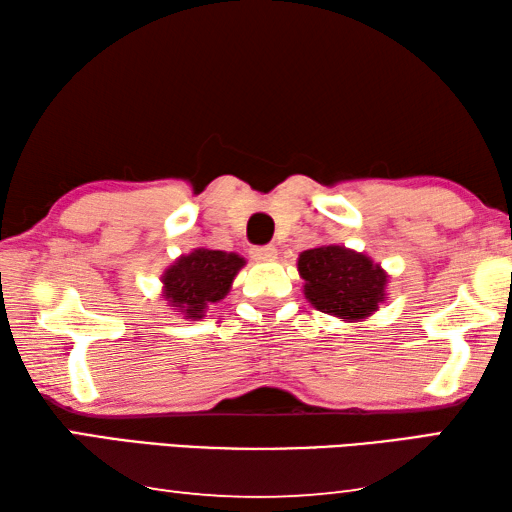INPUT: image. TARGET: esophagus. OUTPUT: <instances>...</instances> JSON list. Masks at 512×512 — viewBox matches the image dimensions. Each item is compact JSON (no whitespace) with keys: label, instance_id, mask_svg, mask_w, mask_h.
Masks as SVG:
<instances>
[{"label":"esophagus","instance_id":"obj_1","mask_svg":"<svg viewBox=\"0 0 512 512\" xmlns=\"http://www.w3.org/2000/svg\"><path fill=\"white\" fill-rule=\"evenodd\" d=\"M250 255H253V259H257V262H271V259H275V255H277V248L275 246H253L250 248Z\"/></svg>","mask_w":512,"mask_h":512}]
</instances>
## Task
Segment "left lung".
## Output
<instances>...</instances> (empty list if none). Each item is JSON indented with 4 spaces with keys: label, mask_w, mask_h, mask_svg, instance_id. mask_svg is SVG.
Instances as JSON below:
<instances>
[{
    "label": "left lung",
    "mask_w": 512,
    "mask_h": 512,
    "mask_svg": "<svg viewBox=\"0 0 512 512\" xmlns=\"http://www.w3.org/2000/svg\"><path fill=\"white\" fill-rule=\"evenodd\" d=\"M304 295L315 309L342 320H362L385 300L387 275L369 257L345 246L304 250L297 259Z\"/></svg>",
    "instance_id": "obj_1"
}]
</instances>
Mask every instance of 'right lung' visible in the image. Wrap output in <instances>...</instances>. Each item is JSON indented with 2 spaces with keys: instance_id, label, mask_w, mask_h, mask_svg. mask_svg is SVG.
<instances>
[{
  "instance_id": "right-lung-1",
  "label": "right lung",
  "mask_w": 512,
  "mask_h": 512,
  "mask_svg": "<svg viewBox=\"0 0 512 512\" xmlns=\"http://www.w3.org/2000/svg\"><path fill=\"white\" fill-rule=\"evenodd\" d=\"M244 266V257L224 250L197 248L183 255L163 275V295L185 318H203L210 304L224 300L230 284Z\"/></svg>"
}]
</instances>
